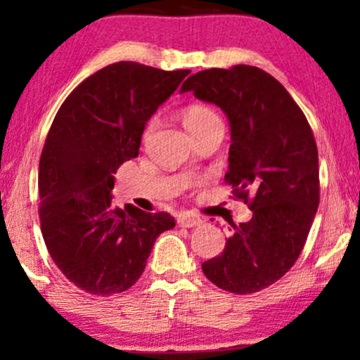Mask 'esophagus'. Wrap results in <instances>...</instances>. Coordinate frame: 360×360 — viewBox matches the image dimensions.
<instances>
[{
  "label": "esophagus",
  "instance_id": "1",
  "mask_svg": "<svg viewBox=\"0 0 360 360\" xmlns=\"http://www.w3.org/2000/svg\"><path fill=\"white\" fill-rule=\"evenodd\" d=\"M176 224L181 226V228H195V226L201 224V219L193 214H180L176 218Z\"/></svg>",
  "mask_w": 360,
  "mask_h": 360
}]
</instances>
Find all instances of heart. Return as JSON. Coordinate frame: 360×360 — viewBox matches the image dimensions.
Instances as JSON below:
<instances>
[{
	"instance_id": "1",
	"label": "heart",
	"mask_w": 360,
	"mask_h": 360,
	"mask_svg": "<svg viewBox=\"0 0 360 360\" xmlns=\"http://www.w3.org/2000/svg\"><path fill=\"white\" fill-rule=\"evenodd\" d=\"M216 120H219L218 115H216L213 110H210L208 106H203V105L188 106L184 111V122L186 129H188L191 134H195V132H198L201 129V127H205L208 122L216 121ZM152 127H154V122L150 121L146 127V132H144L146 136H149Z\"/></svg>"
}]
</instances>
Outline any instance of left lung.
<instances>
[{
	"instance_id": "left-lung-1",
	"label": "left lung",
	"mask_w": 360,
	"mask_h": 360,
	"mask_svg": "<svg viewBox=\"0 0 360 360\" xmlns=\"http://www.w3.org/2000/svg\"><path fill=\"white\" fill-rule=\"evenodd\" d=\"M180 91H193L228 116L224 180L252 210L248 223H231L224 250L201 269L226 292H260L293 267L316 214L319 169L313 131L282 83L257 67L198 72Z\"/></svg>"
}]
</instances>
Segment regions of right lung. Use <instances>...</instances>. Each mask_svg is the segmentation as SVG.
Listing matches in <instances>:
<instances>
[{
    "mask_svg": "<svg viewBox=\"0 0 360 360\" xmlns=\"http://www.w3.org/2000/svg\"><path fill=\"white\" fill-rule=\"evenodd\" d=\"M190 70L111 63L62 103L39 162V218L47 250L83 292H126L144 272L169 213L112 205L116 170L139 155L147 121Z\"/></svg>",
    "mask_w": 360,
    "mask_h": 360,
    "instance_id": "add662e5",
    "label": "right lung"
}]
</instances>
